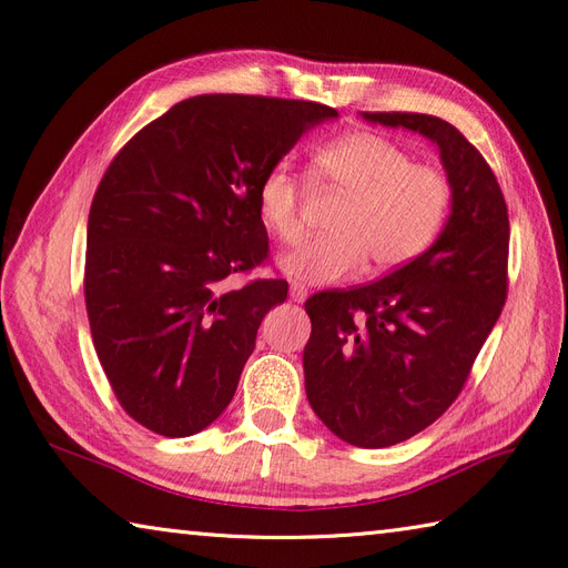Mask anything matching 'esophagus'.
<instances>
[{"instance_id": "34e87169", "label": "esophagus", "mask_w": 568, "mask_h": 568, "mask_svg": "<svg viewBox=\"0 0 568 568\" xmlns=\"http://www.w3.org/2000/svg\"><path fill=\"white\" fill-rule=\"evenodd\" d=\"M288 296H291V301L303 303V301L307 298V291H305L301 284H291V286H288Z\"/></svg>"}]
</instances>
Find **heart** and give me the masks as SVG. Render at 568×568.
<instances>
[{"instance_id":"heart-1","label":"heart","mask_w":568,"mask_h":568,"mask_svg":"<svg viewBox=\"0 0 568 568\" xmlns=\"http://www.w3.org/2000/svg\"><path fill=\"white\" fill-rule=\"evenodd\" d=\"M311 175L346 203L329 222V236L313 239L280 257L301 284H334L363 267H398L432 246L450 209V184L438 170L415 165L395 142L374 132H351L313 153ZM301 182L286 165H272L257 184L255 203L265 230L282 244L301 239Z\"/></svg>"}]
</instances>
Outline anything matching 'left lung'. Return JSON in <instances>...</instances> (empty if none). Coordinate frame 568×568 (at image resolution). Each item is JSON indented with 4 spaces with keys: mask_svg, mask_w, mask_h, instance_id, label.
Returning a JSON list of instances; mask_svg holds the SVG:
<instances>
[{
    "mask_svg": "<svg viewBox=\"0 0 568 568\" xmlns=\"http://www.w3.org/2000/svg\"><path fill=\"white\" fill-rule=\"evenodd\" d=\"M419 132L440 151L450 215L436 242L384 280L305 301V393L332 434L388 448L453 405L507 298L509 217L486 159L445 120L359 113Z\"/></svg>",
    "mask_w": 568,
    "mask_h": 568,
    "instance_id": "obj_1",
    "label": "left lung"
}]
</instances>
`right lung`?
<instances>
[{"label": "right lung", "instance_id": "1", "mask_svg": "<svg viewBox=\"0 0 568 568\" xmlns=\"http://www.w3.org/2000/svg\"><path fill=\"white\" fill-rule=\"evenodd\" d=\"M334 118L315 101L192 97L136 132L101 178L84 303L115 398L149 432L194 436L234 398L257 326L288 284L222 282L267 257L263 175Z\"/></svg>", "mask_w": 568, "mask_h": 568}]
</instances>
